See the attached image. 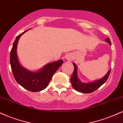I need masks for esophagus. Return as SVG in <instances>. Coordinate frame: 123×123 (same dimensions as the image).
<instances>
[{
  "label": "esophagus",
  "mask_w": 123,
  "mask_h": 123,
  "mask_svg": "<svg viewBox=\"0 0 123 123\" xmlns=\"http://www.w3.org/2000/svg\"><path fill=\"white\" fill-rule=\"evenodd\" d=\"M66 58L68 61H72V59H73V57H72V55L71 54H68L66 56Z\"/></svg>",
  "instance_id": "esophagus-1"
}]
</instances>
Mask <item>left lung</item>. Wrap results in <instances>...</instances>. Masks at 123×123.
Segmentation results:
<instances>
[{"mask_svg":"<svg viewBox=\"0 0 123 123\" xmlns=\"http://www.w3.org/2000/svg\"><path fill=\"white\" fill-rule=\"evenodd\" d=\"M105 41L108 43L110 45H111V43L109 38H106L105 39ZM73 64L74 67V70L73 74L71 77L70 81L73 88L79 92L84 93H90L95 91L96 89L100 88L102 85H103L106 82L108 78L109 77V74H110L111 69L103 78L96 80L95 81H93V82L85 83V82H81L77 74V66L75 63L73 62Z\"/></svg>","mask_w":123,"mask_h":123,"instance_id":"left-lung-1","label":"left lung"}]
</instances>
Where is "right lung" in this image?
Returning a JSON list of instances; mask_svg holds the SVG:
<instances>
[{
    "instance_id": "add662e5",
    "label": "right lung",
    "mask_w": 123,
    "mask_h": 123,
    "mask_svg": "<svg viewBox=\"0 0 123 123\" xmlns=\"http://www.w3.org/2000/svg\"><path fill=\"white\" fill-rule=\"evenodd\" d=\"M29 30L19 35L15 40L10 53V65L13 76L18 83L28 91L36 92L46 88L53 74L63 61L61 60L47 63L37 72H32L22 66L19 63L17 55L18 43L22 35Z\"/></svg>"
}]
</instances>
